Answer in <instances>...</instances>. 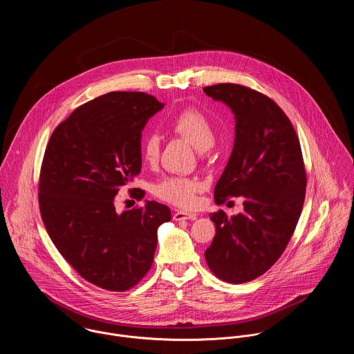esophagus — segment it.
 Masks as SVG:
<instances>
[{
    "mask_svg": "<svg viewBox=\"0 0 354 354\" xmlns=\"http://www.w3.org/2000/svg\"><path fill=\"white\" fill-rule=\"evenodd\" d=\"M196 214L187 212V211H176L173 215L174 221H187V219H195Z\"/></svg>",
    "mask_w": 354,
    "mask_h": 354,
    "instance_id": "obj_1",
    "label": "esophagus"
}]
</instances>
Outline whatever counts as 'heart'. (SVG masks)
<instances>
[{
	"instance_id": "heart-1",
	"label": "heart",
	"mask_w": 354,
	"mask_h": 354,
	"mask_svg": "<svg viewBox=\"0 0 354 354\" xmlns=\"http://www.w3.org/2000/svg\"><path fill=\"white\" fill-rule=\"evenodd\" d=\"M171 131L204 152L212 146L215 132L211 120L198 109H187L171 121ZM159 139L151 135L143 145V158L153 163L159 156ZM203 189V183L194 177H169L158 183L153 194L165 202L189 208L196 203V195Z\"/></svg>"
}]
</instances>
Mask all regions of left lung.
Returning <instances> with one entry per match:
<instances>
[{
    "label": "left lung",
    "instance_id": "obj_1",
    "mask_svg": "<svg viewBox=\"0 0 354 354\" xmlns=\"http://www.w3.org/2000/svg\"><path fill=\"white\" fill-rule=\"evenodd\" d=\"M236 120L234 146L214 191L216 204L244 199V211L209 214L215 237L204 253L222 281L244 283L264 274L285 251L303 209L306 176L296 131L268 97L240 84L204 87Z\"/></svg>",
    "mask_w": 354,
    "mask_h": 354
}]
</instances>
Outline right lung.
I'll list each match as a JSON object with an SVG mask.
<instances>
[{
  "mask_svg": "<svg viewBox=\"0 0 354 354\" xmlns=\"http://www.w3.org/2000/svg\"><path fill=\"white\" fill-rule=\"evenodd\" d=\"M165 103L145 93H107L77 107L53 132L39 208L53 244L88 282L111 292L135 286L150 270L167 205L118 214L115 195L142 169V131ZM138 198L139 191H131Z\"/></svg>",
  "mask_w": 354,
  "mask_h": 354,
  "instance_id": "obj_1",
  "label": "right lung"
}]
</instances>
